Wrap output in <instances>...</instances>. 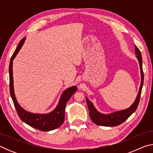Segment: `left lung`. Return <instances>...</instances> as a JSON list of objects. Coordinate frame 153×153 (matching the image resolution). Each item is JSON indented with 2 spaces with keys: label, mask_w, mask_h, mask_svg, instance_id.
I'll return each mask as SVG.
<instances>
[{
  "label": "left lung",
  "mask_w": 153,
  "mask_h": 153,
  "mask_svg": "<svg viewBox=\"0 0 153 153\" xmlns=\"http://www.w3.org/2000/svg\"><path fill=\"white\" fill-rule=\"evenodd\" d=\"M135 54L136 55V57L138 59V63L140 65V75H141V82L140 86L139 91L135 100L130 107L125 108L123 110H119L114 111V112L110 113H102L98 111L93 103L90 101V100L86 97V102L88 105V107L89 109L90 117L91 118L92 121L95 124L98 126H102L106 127H113L120 125L121 123L124 122L127 119H128L131 114L134 113L138 107V103L140 98L141 92L144 83V74L142 70V58L140 53L136 46H135Z\"/></svg>",
  "instance_id": "obj_1"
}]
</instances>
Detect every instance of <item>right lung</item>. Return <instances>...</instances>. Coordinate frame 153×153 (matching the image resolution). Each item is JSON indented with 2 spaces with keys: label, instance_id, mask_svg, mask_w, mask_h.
Listing matches in <instances>:
<instances>
[{
  "label": "right lung",
  "instance_id": "obj_1",
  "mask_svg": "<svg viewBox=\"0 0 153 153\" xmlns=\"http://www.w3.org/2000/svg\"><path fill=\"white\" fill-rule=\"evenodd\" d=\"M25 38L20 41L11 56L9 65V88L11 97L13 101L18 115L24 123L30 126L43 131H48L58 128L63 124L65 120V105L69 98L77 91V86H73L67 88L62 93L57 105L51 112L47 113H34L25 110L18 103L14 91L13 76V61L24 45Z\"/></svg>",
  "mask_w": 153,
  "mask_h": 153
}]
</instances>
